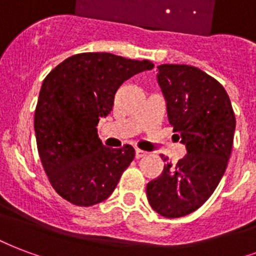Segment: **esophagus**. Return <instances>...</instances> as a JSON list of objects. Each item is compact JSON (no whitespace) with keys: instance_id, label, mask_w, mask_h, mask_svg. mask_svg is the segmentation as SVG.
Segmentation results:
<instances>
[{"instance_id":"1","label":"esophagus","mask_w":256,"mask_h":256,"mask_svg":"<svg viewBox=\"0 0 256 256\" xmlns=\"http://www.w3.org/2000/svg\"><path fill=\"white\" fill-rule=\"evenodd\" d=\"M146 155H147V152H146V151H143V150H139V148L135 150L136 159H140V158L146 156Z\"/></svg>"}]
</instances>
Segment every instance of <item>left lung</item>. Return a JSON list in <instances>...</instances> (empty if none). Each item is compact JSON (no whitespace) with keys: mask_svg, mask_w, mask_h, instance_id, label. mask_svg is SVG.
I'll list each match as a JSON object with an SVG mask.
<instances>
[{"mask_svg":"<svg viewBox=\"0 0 256 256\" xmlns=\"http://www.w3.org/2000/svg\"><path fill=\"white\" fill-rule=\"evenodd\" d=\"M168 124L185 143V158L166 162L160 176L147 184V198L160 216L176 218L197 210L212 196L226 172L236 118L222 84L188 64L158 66Z\"/></svg>","mask_w":256,"mask_h":256,"instance_id":"obj_1","label":"left lung"}]
</instances>
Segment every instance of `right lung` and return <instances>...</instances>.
Segmentation results:
<instances>
[{
    "label": "right lung",
    "instance_id": "1",
    "mask_svg": "<svg viewBox=\"0 0 256 256\" xmlns=\"http://www.w3.org/2000/svg\"><path fill=\"white\" fill-rule=\"evenodd\" d=\"M152 67L150 60L84 52L44 78L34 109L36 144L48 180L63 200L92 206L113 193L135 150L105 147L96 126L112 110L121 84Z\"/></svg>",
    "mask_w": 256,
    "mask_h": 256
}]
</instances>
